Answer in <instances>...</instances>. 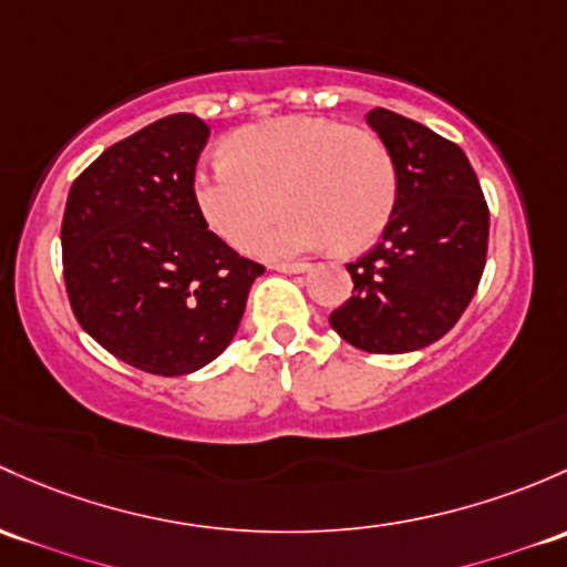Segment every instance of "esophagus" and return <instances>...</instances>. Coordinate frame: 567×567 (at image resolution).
Returning a JSON list of instances; mask_svg holds the SVG:
<instances>
[{
	"instance_id": "34e87169",
	"label": "esophagus",
	"mask_w": 567,
	"mask_h": 567,
	"mask_svg": "<svg viewBox=\"0 0 567 567\" xmlns=\"http://www.w3.org/2000/svg\"><path fill=\"white\" fill-rule=\"evenodd\" d=\"M309 264H274V271H282V274H303L309 271Z\"/></svg>"
}]
</instances>
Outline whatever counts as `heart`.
<instances>
[{"mask_svg":"<svg viewBox=\"0 0 567 567\" xmlns=\"http://www.w3.org/2000/svg\"><path fill=\"white\" fill-rule=\"evenodd\" d=\"M396 165L380 135L323 116L247 124L225 141V157L200 165L193 200L208 228L247 249L279 205L289 214L255 240L268 258L331 247L369 249L396 206Z\"/></svg>","mask_w":567,"mask_h":567,"instance_id":"b5f03b06","label":"heart"}]
</instances>
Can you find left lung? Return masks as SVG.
Returning a JSON list of instances; mask_svg holds the SVG:
<instances>
[{"mask_svg": "<svg viewBox=\"0 0 567 567\" xmlns=\"http://www.w3.org/2000/svg\"><path fill=\"white\" fill-rule=\"evenodd\" d=\"M367 122L396 165V206L378 247L348 264L353 296L329 323L367 353H413L445 337L473 301L488 208L456 143L385 109L369 111Z\"/></svg>", "mask_w": 567, "mask_h": 567, "instance_id": "obj_1", "label": "left lung"}]
</instances>
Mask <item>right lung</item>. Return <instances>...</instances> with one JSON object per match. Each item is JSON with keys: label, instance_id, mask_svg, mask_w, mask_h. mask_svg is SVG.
<instances>
[{"label": "right lung", "instance_id": "1", "mask_svg": "<svg viewBox=\"0 0 567 567\" xmlns=\"http://www.w3.org/2000/svg\"><path fill=\"white\" fill-rule=\"evenodd\" d=\"M208 124L171 113L105 148L70 187L62 260L81 329L143 372H198L234 342L264 266L195 208Z\"/></svg>", "mask_w": 567, "mask_h": 567}]
</instances>
